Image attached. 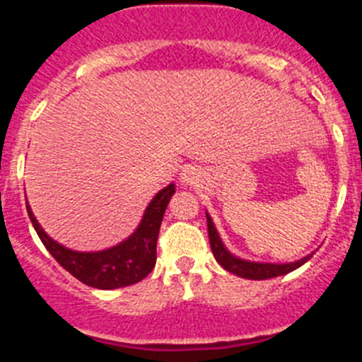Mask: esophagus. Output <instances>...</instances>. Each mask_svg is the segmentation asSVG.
Masks as SVG:
<instances>
[{"instance_id": "esophagus-1", "label": "esophagus", "mask_w": 362, "mask_h": 362, "mask_svg": "<svg viewBox=\"0 0 362 362\" xmlns=\"http://www.w3.org/2000/svg\"><path fill=\"white\" fill-rule=\"evenodd\" d=\"M201 177V172L197 170L196 166H185L181 174H179V181L181 185H187V187H194V185L199 181Z\"/></svg>"}]
</instances>
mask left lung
Segmentation results:
<instances>
[{"label": "left lung", "mask_w": 362, "mask_h": 362, "mask_svg": "<svg viewBox=\"0 0 362 362\" xmlns=\"http://www.w3.org/2000/svg\"><path fill=\"white\" fill-rule=\"evenodd\" d=\"M206 223H209L210 246H212V254L214 257H216V261L221 264V267L225 268V270H228L230 274H235V276L243 277V279L263 281V279H272V277L284 276V274H290V272H293L296 268L303 267V264H305L306 261L313 255L312 252V254L305 255L303 259H297V261H293V263H261V261L243 259L239 257V255L232 254V252L226 248L209 212H206Z\"/></svg>", "instance_id": "8db88e82"}]
</instances>
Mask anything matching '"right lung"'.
Listing matches in <instances>:
<instances>
[{"mask_svg":"<svg viewBox=\"0 0 362 362\" xmlns=\"http://www.w3.org/2000/svg\"><path fill=\"white\" fill-rule=\"evenodd\" d=\"M174 192V183L161 188L152 197L139 225L129 238L110 248L98 252H78L54 241L49 233L41 228L36 216L32 214L30 204H27V212L45 248L69 274L92 288L114 290L139 283L156 267V245H158L159 228H161L163 216Z\"/></svg>","mask_w":362,"mask_h":362,"instance_id":"add662e5","label":"right lung"}]
</instances>
